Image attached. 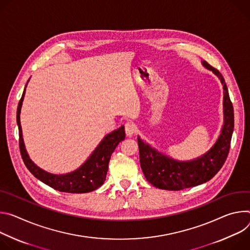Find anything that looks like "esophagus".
Listing matches in <instances>:
<instances>
[{
  "label": "esophagus",
  "mask_w": 250,
  "mask_h": 250,
  "mask_svg": "<svg viewBox=\"0 0 250 250\" xmlns=\"http://www.w3.org/2000/svg\"><path fill=\"white\" fill-rule=\"evenodd\" d=\"M125 132H126V135L127 136H132L135 132H136V126L131 123V122H128L125 124Z\"/></svg>",
  "instance_id": "esophagus-1"
}]
</instances>
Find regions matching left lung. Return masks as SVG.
I'll list each match as a JSON object with an SVG mask.
<instances>
[{
    "mask_svg": "<svg viewBox=\"0 0 250 250\" xmlns=\"http://www.w3.org/2000/svg\"><path fill=\"white\" fill-rule=\"evenodd\" d=\"M202 64L212 71L224 86V125L213 146L202 156L188 161H179L165 155L138 136L141 169L147 181L161 189L180 190L207 183L223 167L229 152L234 117L226 81L207 62L203 61Z\"/></svg>",
    "mask_w": 250,
    "mask_h": 250,
    "instance_id": "left-lung-1",
    "label": "left lung"
}]
</instances>
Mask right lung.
<instances>
[{
	"label": "right lung",
	"mask_w": 250,
	"mask_h": 250,
	"mask_svg": "<svg viewBox=\"0 0 250 250\" xmlns=\"http://www.w3.org/2000/svg\"><path fill=\"white\" fill-rule=\"evenodd\" d=\"M29 81L30 80H27V82ZM25 87L23 89L17 110V123L19 127L20 137V151L25 167L29 169V171L37 179H39L45 185L49 186L50 188L60 191L70 193H83L89 192L98 188L101 185H103L106 179L108 164L111 155L114 152L117 145L125 139L124 126H121L118 129L107 134L98 144V146L95 148V150L90 154L87 160L82 165H80V167H78L76 170L70 173L61 175L48 173L38 167V166L31 160L23 143L20 115L25 93Z\"/></svg>",
	"instance_id": "add662e5"
}]
</instances>
